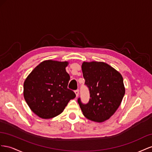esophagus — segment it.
<instances>
[{
	"instance_id": "1",
	"label": "esophagus",
	"mask_w": 152,
	"mask_h": 152,
	"mask_svg": "<svg viewBox=\"0 0 152 152\" xmlns=\"http://www.w3.org/2000/svg\"><path fill=\"white\" fill-rule=\"evenodd\" d=\"M75 94H76V97H77L79 95V90H76L75 91Z\"/></svg>"
}]
</instances>
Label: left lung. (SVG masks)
<instances>
[{
  "mask_svg": "<svg viewBox=\"0 0 152 152\" xmlns=\"http://www.w3.org/2000/svg\"><path fill=\"white\" fill-rule=\"evenodd\" d=\"M81 69L90 99L86 104L80 98L77 102L86 118L95 122H104L122 102L125 92L123 77L113 67L102 62H84Z\"/></svg>",
  "mask_w": 152,
  "mask_h": 152,
  "instance_id": "1",
  "label": "left lung"
}]
</instances>
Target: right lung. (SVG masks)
I'll return each instance as SVG.
<instances>
[{
    "mask_svg": "<svg viewBox=\"0 0 152 152\" xmlns=\"http://www.w3.org/2000/svg\"><path fill=\"white\" fill-rule=\"evenodd\" d=\"M68 62L45 60L34 68L23 83V96L34 113L49 119L60 115L76 94L68 89Z\"/></svg>",
    "mask_w": 152,
    "mask_h": 152,
    "instance_id": "1",
    "label": "right lung"
}]
</instances>
